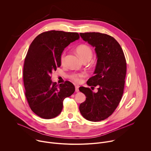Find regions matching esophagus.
Masks as SVG:
<instances>
[{"instance_id": "obj_1", "label": "esophagus", "mask_w": 151, "mask_h": 151, "mask_svg": "<svg viewBox=\"0 0 151 151\" xmlns=\"http://www.w3.org/2000/svg\"><path fill=\"white\" fill-rule=\"evenodd\" d=\"M75 91H76V92H78L79 91V86L75 85Z\"/></svg>"}]
</instances>
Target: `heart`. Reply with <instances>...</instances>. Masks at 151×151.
Segmentation results:
<instances>
[{"label":"heart","mask_w":151,"mask_h":151,"mask_svg":"<svg viewBox=\"0 0 151 151\" xmlns=\"http://www.w3.org/2000/svg\"><path fill=\"white\" fill-rule=\"evenodd\" d=\"M76 52L82 61H84L85 60H90L93 56V52L91 48L87 45H81L78 46L76 48ZM65 58L66 54L65 52H63L61 55L60 58V61L62 64H63L64 62H65ZM82 76L83 75L81 73L73 74V75H72L71 78L75 82H78L80 81L81 78H82Z\"/></svg>","instance_id":"b5f03b06"}]
</instances>
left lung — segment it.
I'll return each mask as SVG.
<instances>
[{
    "mask_svg": "<svg viewBox=\"0 0 151 151\" xmlns=\"http://www.w3.org/2000/svg\"><path fill=\"white\" fill-rule=\"evenodd\" d=\"M82 39L95 48L97 64L94 76L88 81V86L98 87L94 93L81 87L79 91L86 100L79 106L82 116L90 121L104 120L111 116L118 106L124 91L127 64L119 43L106 34L89 32L79 33Z\"/></svg>",
    "mask_w": 151,
    "mask_h": 151,
    "instance_id": "obj_1",
    "label": "left lung"
}]
</instances>
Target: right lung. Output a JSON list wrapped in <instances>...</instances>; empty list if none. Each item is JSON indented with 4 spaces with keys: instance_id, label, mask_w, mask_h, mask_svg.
<instances>
[{
    "instance_id": "1",
    "label": "right lung",
    "mask_w": 151,
    "mask_h": 151,
    "mask_svg": "<svg viewBox=\"0 0 151 151\" xmlns=\"http://www.w3.org/2000/svg\"><path fill=\"white\" fill-rule=\"evenodd\" d=\"M79 39L78 33L51 30L39 35L30 45L23 69L25 95L32 111L42 118L57 116L64 99L75 92L72 82L58 85L51 74L61 66L64 48Z\"/></svg>"
}]
</instances>
